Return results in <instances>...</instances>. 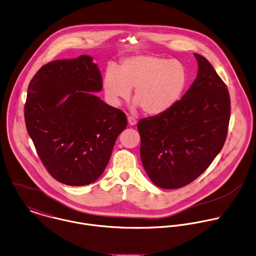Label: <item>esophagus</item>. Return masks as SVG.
Segmentation results:
<instances>
[{
	"instance_id": "esophagus-1",
	"label": "esophagus",
	"mask_w": 256,
	"mask_h": 256,
	"mask_svg": "<svg viewBox=\"0 0 256 256\" xmlns=\"http://www.w3.org/2000/svg\"><path fill=\"white\" fill-rule=\"evenodd\" d=\"M128 124H130V126H134V124H136V122H138V120H136V118H134L132 116H128Z\"/></svg>"
}]
</instances>
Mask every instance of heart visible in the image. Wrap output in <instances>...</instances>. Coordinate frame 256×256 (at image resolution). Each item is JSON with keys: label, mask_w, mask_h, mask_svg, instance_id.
<instances>
[{"label": "heart", "mask_w": 256, "mask_h": 256, "mask_svg": "<svg viewBox=\"0 0 256 256\" xmlns=\"http://www.w3.org/2000/svg\"><path fill=\"white\" fill-rule=\"evenodd\" d=\"M188 82V72L182 62L156 54H136L122 60L118 68H106L104 88L114 106L128 100L134 88L136 104L144 114L158 116L180 100Z\"/></svg>", "instance_id": "1"}]
</instances>
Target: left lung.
I'll return each instance as SVG.
<instances>
[{
	"mask_svg": "<svg viewBox=\"0 0 256 256\" xmlns=\"http://www.w3.org/2000/svg\"><path fill=\"white\" fill-rule=\"evenodd\" d=\"M194 56L198 76L182 100L138 124L142 166L162 188H180L196 180L220 154L228 132L226 84L204 56Z\"/></svg>",
	"mask_w": 256,
	"mask_h": 256,
	"instance_id": "obj_1",
	"label": "left lung"
}]
</instances>
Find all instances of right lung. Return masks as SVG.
I'll return each mask as SVG.
<instances>
[{"instance_id": "add662e5", "label": "right lung", "mask_w": 256, "mask_h": 256, "mask_svg": "<svg viewBox=\"0 0 256 256\" xmlns=\"http://www.w3.org/2000/svg\"><path fill=\"white\" fill-rule=\"evenodd\" d=\"M102 88L100 70L90 56L58 60L32 76L24 122L48 174L72 186H86L104 172L126 114L92 92Z\"/></svg>"}]
</instances>
